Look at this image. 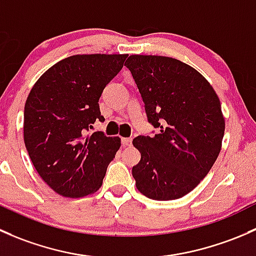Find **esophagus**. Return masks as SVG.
<instances>
[{"instance_id":"obj_1","label":"esophagus","mask_w":256,"mask_h":256,"mask_svg":"<svg viewBox=\"0 0 256 256\" xmlns=\"http://www.w3.org/2000/svg\"><path fill=\"white\" fill-rule=\"evenodd\" d=\"M122 144L126 146H132V139L130 138H122Z\"/></svg>"}]
</instances>
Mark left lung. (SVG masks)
Here are the masks:
<instances>
[{"label":"left lung","mask_w":256,"mask_h":256,"mask_svg":"<svg viewBox=\"0 0 256 256\" xmlns=\"http://www.w3.org/2000/svg\"><path fill=\"white\" fill-rule=\"evenodd\" d=\"M124 66L142 94L148 120L159 128L133 146L132 168L140 194L156 201L181 198L210 172L222 149L226 120L212 85L185 62L160 55H130Z\"/></svg>","instance_id":"1"}]
</instances>
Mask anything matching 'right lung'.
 Segmentation results:
<instances>
[{
  "mask_svg": "<svg viewBox=\"0 0 256 256\" xmlns=\"http://www.w3.org/2000/svg\"><path fill=\"white\" fill-rule=\"evenodd\" d=\"M127 54H78L49 68L24 104L23 136L44 182L56 194L80 198L102 186L120 136L86 134L101 116L98 100L123 68Z\"/></svg>",
  "mask_w": 256,
  "mask_h": 256,
  "instance_id": "right-lung-1",
  "label": "right lung"
}]
</instances>
